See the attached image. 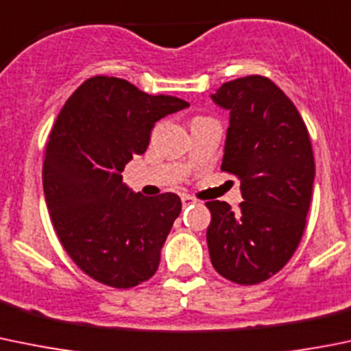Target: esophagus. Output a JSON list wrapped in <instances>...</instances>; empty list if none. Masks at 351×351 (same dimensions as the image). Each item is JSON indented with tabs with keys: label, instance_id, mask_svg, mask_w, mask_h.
<instances>
[{
	"label": "esophagus",
	"instance_id": "esophagus-1",
	"mask_svg": "<svg viewBox=\"0 0 351 351\" xmlns=\"http://www.w3.org/2000/svg\"><path fill=\"white\" fill-rule=\"evenodd\" d=\"M195 202H197V199H193L192 195H186V193H183V195H182L183 207H189V206H192V204H195Z\"/></svg>",
	"mask_w": 351,
	"mask_h": 351
}]
</instances>
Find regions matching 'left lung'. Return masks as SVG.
<instances>
[{
    "mask_svg": "<svg viewBox=\"0 0 351 351\" xmlns=\"http://www.w3.org/2000/svg\"><path fill=\"white\" fill-rule=\"evenodd\" d=\"M230 113L221 169L240 178L233 210L207 202V247L214 269L238 285L276 274L297 250L315 178L307 127L295 104L261 75L226 82L210 96Z\"/></svg>",
    "mask_w": 351,
    "mask_h": 351,
    "instance_id": "8db88e82",
    "label": "left lung"
}]
</instances>
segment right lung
<instances>
[{"label": "right lung", "mask_w": 351, "mask_h": 351, "mask_svg": "<svg viewBox=\"0 0 351 351\" xmlns=\"http://www.w3.org/2000/svg\"><path fill=\"white\" fill-rule=\"evenodd\" d=\"M189 106L123 78L93 77L61 108L44 158V197L64 250L99 283L132 288L158 271L182 200L135 193L121 171L144 154L156 121Z\"/></svg>", "instance_id": "add662e5"}]
</instances>
